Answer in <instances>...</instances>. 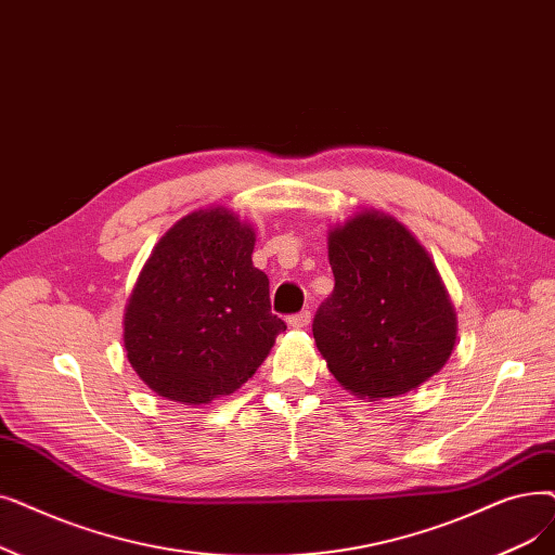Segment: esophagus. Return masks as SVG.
Wrapping results in <instances>:
<instances>
[{"label": "esophagus", "instance_id": "esophagus-1", "mask_svg": "<svg viewBox=\"0 0 555 555\" xmlns=\"http://www.w3.org/2000/svg\"><path fill=\"white\" fill-rule=\"evenodd\" d=\"M308 324H310V312L308 310H301V312H297V315L287 318V326H293V328H304Z\"/></svg>", "mask_w": 555, "mask_h": 555}]
</instances>
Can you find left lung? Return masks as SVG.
<instances>
[{
	"label": "left lung",
	"instance_id": "8db88e82",
	"mask_svg": "<svg viewBox=\"0 0 555 555\" xmlns=\"http://www.w3.org/2000/svg\"><path fill=\"white\" fill-rule=\"evenodd\" d=\"M331 297L312 320L315 345L345 390L378 401L438 374L455 347V310L428 251L380 210L328 231Z\"/></svg>",
	"mask_w": 555,
	"mask_h": 555
}]
</instances>
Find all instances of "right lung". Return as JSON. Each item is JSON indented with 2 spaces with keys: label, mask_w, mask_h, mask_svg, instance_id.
<instances>
[{
  "label": "right lung",
  "mask_w": 555,
  "mask_h": 555,
  "mask_svg": "<svg viewBox=\"0 0 555 555\" xmlns=\"http://www.w3.org/2000/svg\"><path fill=\"white\" fill-rule=\"evenodd\" d=\"M254 243L251 224L222 206L185 215L156 243L125 310L127 358L156 395L210 403L268 358L285 322Z\"/></svg>",
  "instance_id": "right-lung-1"
}]
</instances>
